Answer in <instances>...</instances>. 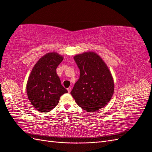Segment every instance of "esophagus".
Here are the masks:
<instances>
[{
    "mask_svg": "<svg viewBox=\"0 0 152 152\" xmlns=\"http://www.w3.org/2000/svg\"><path fill=\"white\" fill-rule=\"evenodd\" d=\"M67 90H68V93H70V92H71V90H72V87H69L68 88H67Z\"/></svg>",
    "mask_w": 152,
    "mask_h": 152,
    "instance_id": "esophagus-1",
    "label": "esophagus"
}]
</instances>
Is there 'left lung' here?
Returning <instances> with one entry per match:
<instances>
[{"instance_id":"8db88e82","label":"left lung","mask_w":152,"mask_h":152,"mask_svg":"<svg viewBox=\"0 0 152 152\" xmlns=\"http://www.w3.org/2000/svg\"><path fill=\"white\" fill-rule=\"evenodd\" d=\"M80 77L71 94L81 108L96 112L106 106L112 98L114 83L108 68L97 54L86 52L74 57Z\"/></svg>"}]
</instances>
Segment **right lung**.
Returning <instances> with one entry per match:
<instances>
[{
	"mask_svg": "<svg viewBox=\"0 0 152 152\" xmlns=\"http://www.w3.org/2000/svg\"><path fill=\"white\" fill-rule=\"evenodd\" d=\"M63 60L57 53L40 58L28 80L26 91L29 101L40 112H48L56 106L61 96L68 91L62 86L56 69Z\"/></svg>",
	"mask_w": 152,
	"mask_h": 152,
	"instance_id": "1",
	"label": "right lung"
}]
</instances>
